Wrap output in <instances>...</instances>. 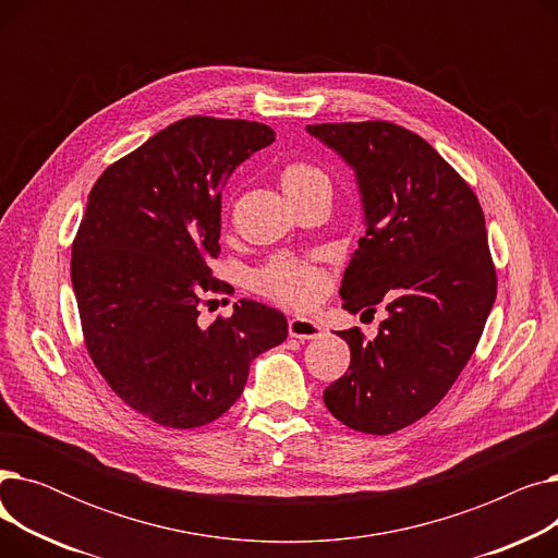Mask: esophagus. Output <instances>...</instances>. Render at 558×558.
I'll return each mask as SVG.
<instances>
[{
  "instance_id": "obj_1",
  "label": "esophagus",
  "mask_w": 558,
  "mask_h": 558,
  "mask_svg": "<svg viewBox=\"0 0 558 558\" xmlns=\"http://www.w3.org/2000/svg\"><path fill=\"white\" fill-rule=\"evenodd\" d=\"M289 335L296 339H318V337H324V328H320L312 318L294 316L289 320Z\"/></svg>"
}]
</instances>
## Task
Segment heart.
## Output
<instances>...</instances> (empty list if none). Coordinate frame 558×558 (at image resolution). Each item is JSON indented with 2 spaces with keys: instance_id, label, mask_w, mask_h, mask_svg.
Segmentation results:
<instances>
[{
  "instance_id": "obj_1",
  "label": "heart",
  "mask_w": 558,
  "mask_h": 558,
  "mask_svg": "<svg viewBox=\"0 0 558 558\" xmlns=\"http://www.w3.org/2000/svg\"><path fill=\"white\" fill-rule=\"evenodd\" d=\"M280 183L289 201L307 194H332L330 175L320 167L303 160L284 165L280 171ZM255 287L264 296L278 303L305 307L318 299L320 289H324V280L303 262L276 257L255 274Z\"/></svg>"
}]
</instances>
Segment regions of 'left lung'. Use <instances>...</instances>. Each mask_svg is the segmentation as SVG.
<instances>
[{
  "instance_id": "1",
  "label": "left lung",
  "mask_w": 558,
  "mask_h": 558,
  "mask_svg": "<svg viewBox=\"0 0 558 558\" xmlns=\"http://www.w3.org/2000/svg\"><path fill=\"white\" fill-rule=\"evenodd\" d=\"M350 169L364 238L343 271L350 314L387 307L377 337L341 330L343 377L324 391L330 414L366 434H391L434 409L471 360L497 278L475 192L416 133L389 122L312 124Z\"/></svg>"
}]
</instances>
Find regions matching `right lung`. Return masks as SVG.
Segmentation results:
<instances>
[{"label": "right lung", "mask_w": 558, "mask_h": 558, "mask_svg": "<svg viewBox=\"0 0 558 558\" xmlns=\"http://www.w3.org/2000/svg\"><path fill=\"white\" fill-rule=\"evenodd\" d=\"M276 140L257 122L187 117L110 165L72 244L85 348L110 389L173 429L208 425L244 391L251 362L287 339L282 312L238 301L198 324L219 255L221 187Z\"/></svg>", "instance_id": "right-lung-1"}]
</instances>
